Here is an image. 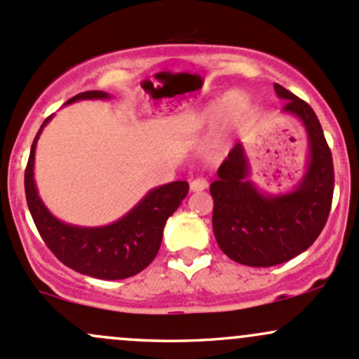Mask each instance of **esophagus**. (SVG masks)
<instances>
[{"label": "esophagus", "mask_w": 359, "mask_h": 359, "mask_svg": "<svg viewBox=\"0 0 359 359\" xmlns=\"http://www.w3.org/2000/svg\"><path fill=\"white\" fill-rule=\"evenodd\" d=\"M191 191L192 192H201V191H205V189H208V182H206L205 179H194V180H191Z\"/></svg>", "instance_id": "esophagus-1"}]
</instances>
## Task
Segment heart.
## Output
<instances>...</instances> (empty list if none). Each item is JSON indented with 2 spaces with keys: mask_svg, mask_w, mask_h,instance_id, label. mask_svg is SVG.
I'll use <instances>...</instances> for the list:
<instances>
[{
  "mask_svg": "<svg viewBox=\"0 0 359 359\" xmlns=\"http://www.w3.org/2000/svg\"><path fill=\"white\" fill-rule=\"evenodd\" d=\"M252 101L244 93H230L208 101L196 115L198 130H206L220 120L217 134L213 139V149H218L225 142L233 129L243 126L244 120L251 115Z\"/></svg>",
  "mask_w": 359,
  "mask_h": 359,
  "instance_id": "1",
  "label": "heart"
}]
</instances>
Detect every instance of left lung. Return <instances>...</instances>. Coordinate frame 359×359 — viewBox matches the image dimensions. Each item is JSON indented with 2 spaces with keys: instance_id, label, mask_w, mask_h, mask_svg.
Wrapping results in <instances>:
<instances>
[{
  "instance_id": "obj_1",
  "label": "left lung",
  "mask_w": 359,
  "mask_h": 359,
  "mask_svg": "<svg viewBox=\"0 0 359 359\" xmlns=\"http://www.w3.org/2000/svg\"><path fill=\"white\" fill-rule=\"evenodd\" d=\"M282 113L301 120L308 134V163L292 191L266 194L255 186L246 149L237 142L211 182L213 232L218 246L246 266H273L296 258L311 246L329 218L334 196V163L315 111L282 86Z\"/></svg>"
}]
</instances>
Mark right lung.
I'll use <instances>...</instances> for the list:
<instances>
[{
    "label": "right lung",
    "instance_id": "obj_1",
    "mask_svg": "<svg viewBox=\"0 0 359 359\" xmlns=\"http://www.w3.org/2000/svg\"><path fill=\"white\" fill-rule=\"evenodd\" d=\"M82 100H110V94L103 90H86L67 101V104ZM51 116L44 120L37 132L25 168V198L41 237L63 265L82 275L103 280H120L139 273L158 255L165 224L187 196L189 184L186 180H175L154 187L129 213L110 225L79 227L65 224L44 206L34 180L37 139Z\"/></svg>",
    "mask_w": 359,
    "mask_h": 359
}]
</instances>
